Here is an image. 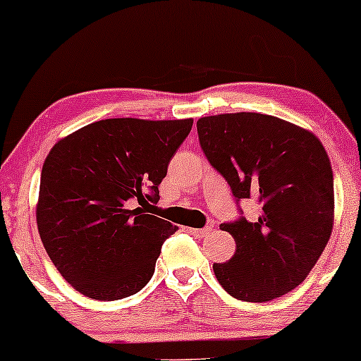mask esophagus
<instances>
[{"instance_id":"esophagus-1","label":"esophagus","mask_w":361,"mask_h":361,"mask_svg":"<svg viewBox=\"0 0 361 361\" xmlns=\"http://www.w3.org/2000/svg\"><path fill=\"white\" fill-rule=\"evenodd\" d=\"M188 231L192 233L193 236H197V238H205V236L211 235L212 228H211V226H207V228H190Z\"/></svg>"}]
</instances>
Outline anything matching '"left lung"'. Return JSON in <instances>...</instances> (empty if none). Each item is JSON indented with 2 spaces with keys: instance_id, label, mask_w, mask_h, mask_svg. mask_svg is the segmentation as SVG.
<instances>
[{
  "instance_id": "obj_1",
  "label": "left lung",
  "mask_w": 361,
  "mask_h": 361,
  "mask_svg": "<svg viewBox=\"0 0 361 361\" xmlns=\"http://www.w3.org/2000/svg\"><path fill=\"white\" fill-rule=\"evenodd\" d=\"M200 147L236 199L255 197L260 214L221 224L236 241L214 274L233 298L271 302L295 290L322 255L334 226V180L310 130L260 113L197 121Z\"/></svg>"
}]
</instances>
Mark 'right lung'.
<instances>
[{"instance_id":"right-lung-1","label":"right lung","mask_w":361,"mask_h":361,"mask_svg":"<svg viewBox=\"0 0 361 361\" xmlns=\"http://www.w3.org/2000/svg\"><path fill=\"white\" fill-rule=\"evenodd\" d=\"M193 120L109 118L63 137L41 173L35 219L73 290L113 302L140 291L176 226L145 214ZM135 201L142 208L133 209Z\"/></svg>"}]
</instances>
